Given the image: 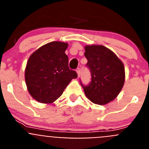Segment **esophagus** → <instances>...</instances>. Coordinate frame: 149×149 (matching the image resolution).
Segmentation results:
<instances>
[{
    "label": "esophagus",
    "mask_w": 149,
    "mask_h": 149,
    "mask_svg": "<svg viewBox=\"0 0 149 149\" xmlns=\"http://www.w3.org/2000/svg\"><path fill=\"white\" fill-rule=\"evenodd\" d=\"M76 72H77V76H78V77H80V76H81V68H77V70H76Z\"/></svg>",
    "instance_id": "esophagus-1"
}]
</instances>
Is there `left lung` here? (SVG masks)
<instances>
[{
    "instance_id": "1",
    "label": "left lung",
    "mask_w": 149,
    "mask_h": 149,
    "mask_svg": "<svg viewBox=\"0 0 149 149\" xmlns=\"http://www.w3.org/2000/svg\"><path fill=\"white\" fill-rule=\"evenodd\" d=\"M84 56L90 71L91 81L82 84L86 96L92 102L104 105L119 95L125 82V68L116 55L103 45H87Z\"/></svg>"
}]
</instances>
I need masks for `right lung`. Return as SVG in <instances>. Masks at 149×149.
<instances>
[{"label":"right lung","mask_w":149,"mask_h":149,"mask_svg":"<svg viewBox=\"0 0 149 149\" xmlns=\"http://www.w3.org/2000/svg\"><path fill=\"white\" fill-rule=\"evenodd\" d=\"M67 43L52 42L42 46L30 56L25 69L27 89L41 103H52L63 94L68 84L77 77L68 68L65 51Z\"/></svg>","instance_id":"obj_1"}]
</instances>
